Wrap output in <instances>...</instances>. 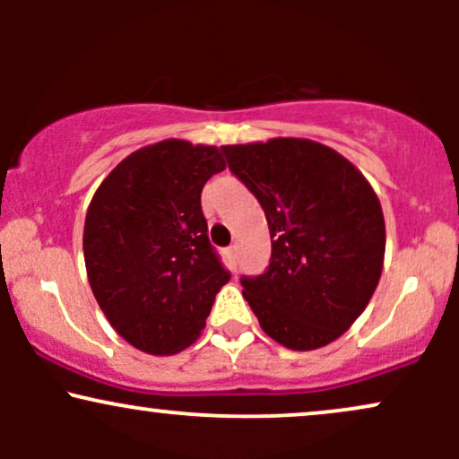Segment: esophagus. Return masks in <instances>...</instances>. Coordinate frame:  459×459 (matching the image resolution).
<instances>
[{
  "instance_id": "obj_1",
  "label": "esophagus",
  "mask_w": 459,
  "mask_h": 459,
  "mask_svg": "<svg viewBox=\"0 0 459 459\" xmlns=\"http://www.w3.org/2000/svg\"><path fill=\"white\" fill-rule=\"evenodd\" d=\"M224 255H226V261H229L230 265H235V261H237V247H235V246L226 247V250H224Z\"/></svg>"
}]
</instances>
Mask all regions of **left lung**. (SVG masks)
I'll list each match as a JSON object with an SVG mask.
<instances>
[{
	"label": "left lung",
	"mask_w": 459,
	"mask_h": 459,
	"mask_svg": "<svg viewBox=\"0 0 459 459\" xmlns=\"http://www.w3.org/2000/svg\"><path fill=\"white\" fill-rule=\"evenodd\" d=\"M222 152L270 226V267L241 276L263 332L296 351L332 343L380 282L386 229L376 192L354 163L313 140L273 138Z\"/></svg>",
	"instance_id": "8db88e82"
}]
</instances>
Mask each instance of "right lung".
Returning a JSON list of instances; mask_svg holds the SVG:
<instances>
[{
    "label": "right lung",
    "mask_w": 459,
    "mask_h": 459,
    "mask_svg": "<svg viewBox=\"0 0 459 459\" xmlns=\"http://www.w3.org/2000/svg\"><path fill=\"white\" fill-rule=\"evenodd\" d=\"M224 168L215 146L163 140L125 157L91 200V289L112 328L146 354L192 345L229 282L200 207L204 183Z\"/></svg>",
    "instance_id": "add662e5"
}]
</instances>
